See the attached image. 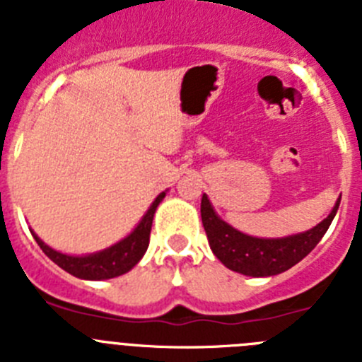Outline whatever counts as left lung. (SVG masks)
Wrapping results in <instances>:
<instances>
[{
    "label": "left lung",
    "mask_w": 362,
    "mask_h": 362,
    "mask_svg": "<svg viewBox=\"0 0 362 362\" xmlns=\"http://www.w3.org/2000/svg\"><path fill=\"white\" fill-rule=\"evenodd\" d=\"M339 203L341 197L335 201V206L328 217L313 228L277 239L254 238L230 226L226 221L217 216L206 194H203L201 199V219L214 255L226 268L243 276L270 277L292 268L315 248L328 226L332 225Z\"/></svg>",
    "instance_id": "1"
}]
</instances>
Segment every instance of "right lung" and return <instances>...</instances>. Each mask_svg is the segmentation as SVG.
Here are the masks:
<instances>
[{
    "mask_svg": "<svg viewBox=\"0 0 362 362\" xmlns=\"http://www.w3.org/2000/svg\"><path fill=\"white\" fill-rule=\"evenodd\" d=\"M166 192H161L153 203L150 204V209L146 210L141 221L137 223L136 228L127 235L124 239L117 241L116 245L108 246L105 250L94 252V254L86 255H69L62 254V252L54 250L49 245H45L40 238H37L34 230H30L36 243L40 245L41 250L45 252L47 257H50L54 263L65 272H69L70 276L79 277L85 281H103L112 279V277L123 276L127 272L132 270L141 257L145 255L146 248H148L150 241V230H152L153 214L158 210L159 203L163 201Z\"/></svg>",
    "mask_w": 362,
    "mask_h": 362,
    "instance_id": "1",
    "label": "right lung"
}]
</instances>
